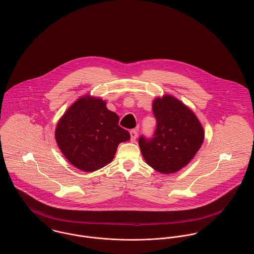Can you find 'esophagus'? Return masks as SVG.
<instances>
[{"label":"esophagus","instance_id":"1","mask_svg":"<svg viewBox=\"0 0 254 254\" xmlns=\"http://www.w3.org/2000/svg\"><path fill=\"white\" fill-rule=\"evenodd\" d=\"M136 137H137V131L135 129L130 130V140L133 142V141H135Z\"/></svg>","mask_w":254,"mask_h":254}]
</instances>
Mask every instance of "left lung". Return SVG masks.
Returning <instances> with one entry per match:
<instances>
[{
  "mask_svg": "<svg viewBox=\"0 0 254 254\" xmlns=\"http://www.w3.org/2000/svg\"><path fill=\"white\" fill-rule=\"evenodd\" d=\"M156 129L151 138L141 135L138 144L145 162L162 174L185 167L204 141V128L196 115L170 95L156 98L152 104Z\"/></svg>",
  "mask_w": 254,
  "mask_h": 254,
  "instance_id": "8db88e82",
  "label": "left lung"
}]
</instances>
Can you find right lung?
<instances>
[{
	"label": "right lung",
	"instance_id": "right-lung-1",
	"mask_svg": "<svg viewBox=\"0 0 254 254\" xmlns=\"http://www.w3.org/2000/svg\"><path fill=\"white\" fill-rule=\"evenodd\" d=\"M106 102L86 95L72 104L59 120L55 139L66 159L76 168L93 172L108 165L121 142L130 138L119 126V116Z\"/></svg>",
	"mask_w": 254,
	"mask_h": 254
}]
</instances>
